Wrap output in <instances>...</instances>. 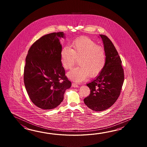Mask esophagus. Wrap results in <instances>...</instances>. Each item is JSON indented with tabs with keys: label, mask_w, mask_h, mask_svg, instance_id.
Returning <instances> with one entry per match:
<instances>
[{
	"label": "esophagus",
	"mask_w": 147,
	"mask_h": 147,
	"mask_svg": "<svg viewBox=\"0 0 147 147\" xmlns=\"http://www.w3.org/2000/svg\"><path fill=\"white\" fill-rule=\"evenodd\" d=\"M72 86L74 88H78L79 87L78 84H76V83H74V82L72 83Z\"/></svg>",
	"instance_id": "obj_1"
}]
</instances>
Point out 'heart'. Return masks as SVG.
<instances>
[{"mask_svg": "<svg viewBox=\"0 0 147 147\" xmlns=\"http://www.w3.org/2000/svg\"><path fill=\"white\" fill-rule=\"evenodd\" d=\"M61 63L65 69H71L78 59L79 66L68 72L67 76L76 82L84 81L89 76L95 77L102 71L106 63L103 47L87 37L74 41L70 48H63L60 53Z\"/></svg>", "mask_w": 147, "mask_h": 147, "instance_id": "1", "label": "heart"}]
</instances>
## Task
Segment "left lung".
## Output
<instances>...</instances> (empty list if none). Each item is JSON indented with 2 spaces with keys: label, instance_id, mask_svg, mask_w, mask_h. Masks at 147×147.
Wrapping results in <instances>:
<instances>
[{
  "label": "left lung",
  "instance_id": "obj_1",
  "mask_svg": "<svg viewBox=\"0 0 147 147\" xmlns=\"http://www.w3.org/2000/svg\"><path fill=\"white\" fill-rule=\"evenodd\" d=\"M100 36L106 53V65L100 74L87 84L90 94L84 100L85 105L95 111L113 106L120 96L124 81L122 61L116 48L106 36Z\"/></svg>",
  "mask_w": 147,
  "mask_h": 147
}]
</instances>
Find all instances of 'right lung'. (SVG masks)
Returning <instances> with one entry per match:
<instances>
[{
    "label": "right lung",
    "instance_id": "right-lung-1",
    "mask_svg": "<svg viewBox=\"0 0 147 147\" xmlns=\"http://www.w3.org/2000/svg\"><path fill=\"white\" fill-rule=\"evenodd\" d=\"M63 32L46 34L34 42L26 58L24 80L31 101L42 109H54L63 99L71 82L61 63Z\"/></svg>",
    "mask_w": 147,
    "mask_h": 147
}]
</instances>
